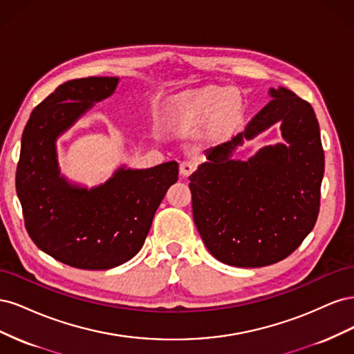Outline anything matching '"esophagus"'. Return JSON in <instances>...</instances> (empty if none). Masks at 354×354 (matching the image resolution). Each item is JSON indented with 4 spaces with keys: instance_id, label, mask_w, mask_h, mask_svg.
<instances>
[{
    "instance_id": "1",
    "label": "esophagus",
    "mask_w": 354,
    "mask_h": 354,
    "mask_svg": "<svg viewBox=\"0 0 354 354\" xmlns=\"http://www.w3.org/2000/svg\"><path fill=\"white\" fill-rule=\"evenodd\" d=\"M196 169V164L194 160H185V162L180 164V174L183 177L190 176Z\"/></svg>"
}]
</instances>
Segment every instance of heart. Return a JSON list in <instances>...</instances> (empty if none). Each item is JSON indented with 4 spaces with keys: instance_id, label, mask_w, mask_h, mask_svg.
<instances>
[{
    "instance_id": "obj_1",
    "label": "heart",
    "mask_w": 354,
    "mask_h": 354,
    "mask_svg": "<svg viewBox=\"0 0 354 354\" xmlns=\"http://www.w3.org/2000/svg\"><path fill=\"white\" fill-rule=\"evenodd\" d=\"M241 102L220 87H202L177 95L169 113V124L178 133L196 130L211 118V134L221 137L236 125L241 118Z\"/></svg>"
}]
</instances>
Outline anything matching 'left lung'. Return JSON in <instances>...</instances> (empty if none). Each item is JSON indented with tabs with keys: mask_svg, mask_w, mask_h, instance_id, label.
Listing matches in <instances>:
<instances>
[{
	"mask_svg": "<svg viewBox=\"0 0 354 354\" xmlns=\"http://www.w3.org/2000/svg\"><path fill=\"white\" fill-rule=\"evenodd\" d=\"M270 100L243 133L205 152L189 177L192 209L208 251L224 264L263 267L292 254L315 227L325 155L312 104L291 90L270 88ZM276 122L286 144L248 161L234 149Z\"/></svg>",
	"mask_w": 354,
	"mask_h": 354,
	"instance_id": "left-lung-1",
	"label": "left lung"
}]
</instances>
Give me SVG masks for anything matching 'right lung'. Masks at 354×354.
I'll return each mask as SVG.
<instances>
[{
    "mask_svg": "<svg viewBox=\"0 0 354 354\" xmlns=\"http://www.w3.org/2000/svg\"><path fill=\"white\" fill-rule=\"evenodd\" d=\"M116 77H90L59 85L42 100L24 130L16 192L25 227L41 251L84 270H108L142 250L167 190L178 178L169 160L147 169L121 167L91 189L60 176L57 137L113 94Z\"/></svg>",
    "mask_w": 354,
    "mask_h": 354,
    "instance_id": "1",
    "label": "right lung"
}]
</instances>
